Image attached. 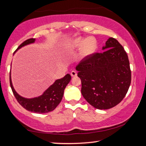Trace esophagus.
<instances>
[{
    "label": "esophagus",
    "mask_w": 146,
    "mask_h": 146,
    "mask_svg": "<svg viewBox=\"0 0 146 146\" xmlns=\"http://www.w3.org/2000/svg\"><path fill=\"white\" fill-rule=\"evenodd\" d=\"M76 75H77V73H76L75 71H72L71 72V76H76Z\"/></svg>",
    "instance_id": "obj_1"
}]
</instances>
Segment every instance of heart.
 <instances>
[{
    "instance_id": "heart-1",
    "label": "heart",
    "mask_w": 146,
    "mask_h": 146,
    "mask_svg": "<svg viewBox=\"0 0 146 146\" xmlns=\"http://www.w3.org/2000/svg\"><path fill=\"white\" fill-rule=\"evenodd\" d=\"M82 46L81 55L83 57H88L95 52L97 48V43L92 38L86 39L78 37L69 42L66 46V50L68 53H71L76 49L80 48Z\"/></svg>"
}]
</instances>
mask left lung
<instances>
[{
	"mask_svg": "<svg viewBox=\"0 0 146 146\" xmlns=\"http://www.w3.org/2000/svg\"><path fill=\"white\" fill-rule=\"evenodd\" d=\"M102 49L105 50L102 53L84 58L76 69L84 98L94 108L108 110L125 97L131 72L127 53L117 39L109 38Z\"/></svg>",
	"mask_w": 146,
	"mask_h": 146,
	"instance_id": "8db88e82",
	"label": "left lung"
}]
</instances>
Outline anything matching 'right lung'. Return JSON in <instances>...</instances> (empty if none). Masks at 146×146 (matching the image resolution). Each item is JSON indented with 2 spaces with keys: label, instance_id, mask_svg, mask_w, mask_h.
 <instances>
[{
  "label": "right lung",
  "instance_id": "1",
  "mask_svg": "<svg viewBox=\"0 0 146 146\" xmlns=\"http://www.w3.org/2000/svg\"><path fill=\"white\" fill-rule=\"evenodd\" d=\"M35 40V38H32L28 39L22 43L18 47L17 50L24 46L33 43ZM71 78V76L70 74H67L63 78L56 80L53 84L46 90L45 92L40 97L29 99V98L22 97L16 92L12 85L11 76L9 74L10 86L17 100L26 110L36 113H45L52 111L57 107L63 97L64 89L70 82Z\"/></svg>",
  "mask_w": 146,
  "mask_h": 146
}]
</instances>
